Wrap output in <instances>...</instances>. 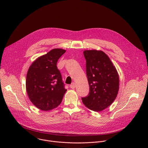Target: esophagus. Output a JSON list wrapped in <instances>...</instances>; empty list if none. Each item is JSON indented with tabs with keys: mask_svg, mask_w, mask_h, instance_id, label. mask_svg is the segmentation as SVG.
<instances>
[{
	"mask_svg": "<svg viewBox=\"0 0 148 148\" xmlns=\"http://www.w3.org/2000/svg\"><path fill=\"white\" fill-rule=\"evenodd\" d=\"M75 87H76V84H75V82H73V83H71V84L70 85V88H72V89H74V88H75Z\"/></svg>",
	"mask_w": 148,
	"mask_h": 148,
	"instance_id": "obj_1",
	"label": "esophagus"
}]
</instances>
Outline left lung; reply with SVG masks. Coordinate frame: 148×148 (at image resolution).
I'll list each match as a JSON object with an SVG mask.
<instances>
[{
  "label": "left lung",
  "mask_w": 148,
  "mask_h": 148,
  "mask_svg": "<svg viewBox=\"0 0 148 148\" xmlns=\"http://www.w3.org/2000/svg\"><path fill=\"white\" fill-rule=\"evenodd\" d=\"M84 55L90 92L81 99L86 107L99 112L108 107L116 98L119 76L110 58L103 51L86 50Z\"/></svg>",
  "instance_id": "obj_1"
}]
</instances>
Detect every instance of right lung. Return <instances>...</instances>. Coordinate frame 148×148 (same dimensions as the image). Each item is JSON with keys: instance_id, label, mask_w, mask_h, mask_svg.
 Masks as SVG:
<instances>
[{"instance_id": "obj_1", "label": "right lung", "mask_w": 148, "mask_h": 148, "mask_svg": "<svg viewBox=\"0 0 148 148\" xmlns=\"http://www.w3.org/2000/svg\"><path fill=\"white\" fill-rule=\"evenodd\" d=\"M66 50L54 49L35 60L26 76V90L32 102L43 111L53 110L61 103L67 91L57 62Z\"/></svg>"}]
</instances>
